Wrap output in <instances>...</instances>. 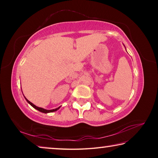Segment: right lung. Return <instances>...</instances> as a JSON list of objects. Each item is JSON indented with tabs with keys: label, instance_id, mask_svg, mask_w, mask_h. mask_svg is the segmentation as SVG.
<instances>
[{
	"label": "right lung",
	"instance_id": "right-lung-1",
	"mask_svg": "<svg viewBox=\"0 0 158 158\" xmlns=\"http://www.w3.org/2000/svg\"><path fill=\"white\" fill-rule=\"evenodd\" d=\"M25 98V97H24ZM25 99H26V100L27 101V102L28 103V104H30V105L33 106V108H35V109H37V110H38L39 111H40V112H42V113H44V114H47V113H51V112H53V111H57L58 109H59V108L60 107V106H59V107H58V108H56V109H51V110H47V109H43V108H41V107H38V106H35V105H33V103L32 102H31L29 100H28L27 99H26V98H25Z\"/></svg>",
	"mask_w": 158,
	"mask_h": 158
}]
</instances>
